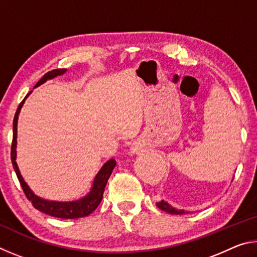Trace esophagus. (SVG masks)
Masks as SVG:
<instances>
[{
  "label": "esophagus",
  "instance_id": "1",
  "mask_svg": "<svg viewBox=\"0 0 257 257\" xmlns=\"http://www.w3.org/2000/svg\"><path fill=\"white\" fill-rule=\"evenodd\" d=\"M145 151L144 149V145L142 144V143L139 142H135L132 144V147H130V152H132L133 154H141L143 152Z\"/></svg>",
  "mask_w": 257,
  "mask_h": 257
}]
</instances>
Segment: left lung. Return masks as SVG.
Returning a JSON list of instances; mask_svg holds the SVG:
<instances>
[{
    "mask_svg": "<svg viewBox=\"0 0 257 257\" xmlns=\"http://www.w3.org/2000/svg\"><path fill=\"white\" fill-rule=\"evenodd\" d=\"M156 206L161 210L167 212V213H170V214H186V213H191L188 211H185V210H177L176 207H173L172 205H170L168 202L165 201H161L156 203Z\"/></svg>",
    "mask_w": 257,
    "mask_h": 257,
    "instance_id": "left-lung-1",
    "label": "left lung"
}]
</instances>
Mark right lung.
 Segmentation results:
<instances>
[{"instance_id":"1","label":"right lung","mask_w":257,"mask_h":257,"mask_svg":"<svg viewBox=\"0 0 257 257\" xmlns=\"http://www.w3.org/2000/svg\"><path fill=\"white\" fill-rule=\"evenodd\" d=\"M67 69H55V70H52L50 72L45 73L44 76L41 78V80L35 85L34 88L41 86L46 82L47 80L53 79V78L58 76H62L66 73ZM33 90L26 95L24 101L19 104L18 108H17V112L15 114L14 119V139H12V146H11V160H12V165H14V169L16 171V175L18 177L19 182L21 187H23L24 193L27 198L32 202L33 206L36 208V210L45 213L47 215L54 216V217H60V219H78V217H84L89 215L90 213H93L96 207L99 205L102 198H103V193L104 189H105V186L107 184L108 178H110L113 169L115 167V160L110 159L107 162L102 165V168L99 169V171L95 176L92 187H90V190L87 193L85 196H82L79 199H76V201H69V202H60V201H49V199H44L40 196H37L34 191L30 189V187L27 185V182L24 180L23 176H21L20 170L18 168V164H17V134H18V119L19 114L21 111V107H23L24 103L30 94H32Z\"/></svg>"}]
</instances>
